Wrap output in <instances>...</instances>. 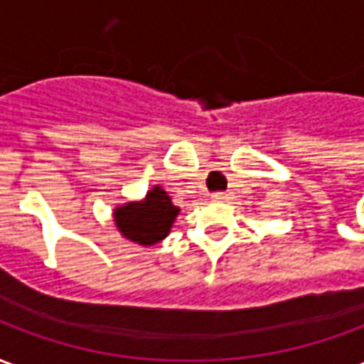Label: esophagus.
<instances>
[{
	"label": "esophagus",
	"mask_w": 364,
	"mask_h": 364,
	"mask_svg": "<svg viewBox=\"0 0 364 364\" xmlns=\"http://www.w3.org/2000/svg\"><path fill=\"white\" fill-rule=\"evenodd\" d=\"M213 198L214 200H228L230 193H226V191H218V193H213Z\"/></svg>",
	"instance_id": "obj_1"
}]
</instances>
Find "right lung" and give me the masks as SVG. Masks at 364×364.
I'll list each match as a JSON object with an SVG mask.
<instances>
[{"instance_id": "add662e5", "label": "right lung", "mask_w": 364, "mask_h": 364, "mask_svg": "<svg viewBox=\"0 0 364 364\" xmlns=\"http://www.w3.org/2000/svg\"><path fill=\"white\" fill-rule=\"evenodd\" d=\"M177 213L179 208L171 205V198L167 197L166 191L154 187L144 203H132L117 208L114 222L124 237L142 245H151L167 236Z\"/></svg>"}]
</instances>
